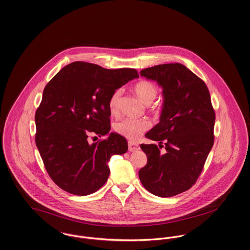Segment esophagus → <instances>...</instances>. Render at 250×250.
<instances>
[{"label":"esophagus","mask_w":250,"mask_h":250,"mask_svg":"<svg viewBox=\"0 0 250 250\" xmlns=\"http://www.w3.org/2000/svg\"><path fill=\"white\" fill-rule=\"evenodd\" d=\"M128 146H129V151L130 152H135V151H137L139 149V145L136 142H133V141H129Z\"/></svg>","instance_id":"esophagus-1"}]
</instances>
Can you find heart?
Masks as SVG:
<instances>
[{"label":"heart","mask_w":250,"mask_h":250,"mask_svg":"<svg viewBox=\"0 0 250 250\" xmlns=\"http://www.w3.org/2000/svg\"><path fill=\"white\" fill-rule=\"evenodd\" d=\"M133 90L135 91L136 96L144 103L151 104L158 95V88L149 81H139L134 86ZM121 93L120 89H117L113 92L109 100V109L112 114H116L120 108L121 101ZM150 127V123L146 119H137L133 117H125L118 120L114 124V130L120 136H124L128 139H136L140 135H142L148 128Z\"/></svg>","instance_id":"b5f03b06"}]
</instances>
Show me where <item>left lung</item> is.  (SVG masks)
Segmentation results:
<instances>
[{"instance_id": "1", "label": "left lung", "mask_w": 250, "mask_h": 250, "mask_svg": "<svg viewBox=\"0 0 250 250\" xmlns=\"http://www.w3.org/2000/svg\"><path fill=\"white\" fill-rule=\"evenodd\" d=\"M140 75L162 88L163 105L158 123L145 136L165 143L141 144L147 164L139 170L150 193L168 198L187 191L197 182L214 144L215 112L205 82L182 64L144 68Z\"/></svg>"}]
</instances>
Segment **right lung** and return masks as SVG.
Returning <instances> with one entry per match:
<instances>
[{"instance_id": "obj_1", "label": "right lung", "mask_w": 250, "mask_h": 250, "mask_svg": "<svg viewBox=\"0 0 250 250\" xmlns=\"http://www.w3.org/2000/svg\"><path fill=\"white\" fill-rule=\"evenodd\" d=\"M135 78V68L73 62L45 86L35 114V142L47 174L61 189L77 196L94 193L109 178L111 157L127 152L126 138L116 133L92 144L88 137L109 134L110 97Z\"/></svg>"}]
</instances>
